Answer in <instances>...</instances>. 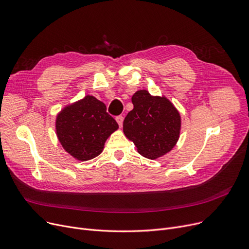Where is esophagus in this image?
<instances>
[{"instance_id":"esophagus-1","label":"esophagus","mask_w":249,"mask_h":249,"mask_svg":"<svg viewBox=\"0 0 249 249\" xmlns=\"http://www.w3.org/2000/svg\"><path fill=\"white\" fill-rule=\"evenodd\" d=\"M115 120H116V122H118L119 125L122 127V125H123V123H124V116H123V115H119V116H116Z\"/></svg>"}]
</instances>
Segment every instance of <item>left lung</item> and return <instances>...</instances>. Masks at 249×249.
I'll return each instance as SVG.
<instances>
[{
  "instance_id": "left-lung-1",
  "label": "left lung",
  "mask_w": 249,
  "mask_h": 249,
  "mask_svg": "<svg viewBox=\"0 0 249 249\" xmlns=\"http://www.w3.org/2000/svg\"><path fill=\"white\" fill-rule=\"evenodd\" d=\"M134 108L124 121V133L148 159H157L170 152L176 144L181 127L177 109L165 97L152 96L139 90L133 97Z\"/></svg>"
}]
</instances>
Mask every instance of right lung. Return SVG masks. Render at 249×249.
I'll use <instances>...</instances> for the list:
<instances>
[{"label":"right lung","mask_w":249,"mask_h":249,"mask_svg":"<svg viewBox=\"0 0 249 249\" xmlns=\"http://www.w3.org/2000/svg\"><path fill=\"white\" fill-rule=\"evenodd\" d=\"M119 124L104 102L87 95L57 116L56 131L65 151L80 160L97 157Z\"/></svg>","instance_id":"obj_1"}]
</instances>
